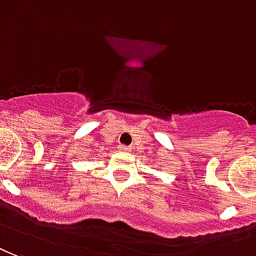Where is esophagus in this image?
<instances>
[{"mask_svg": "<svg viewBox=\"0 0 256 256\" xmlns=\"http://www.w3.org/2000/svg\"><path fill=\"white\" fill-rule=\"evenodd\" d=\"M118 150H120V151H130V146H124V144H120V146H118Z\"/></svg>", "mask_w": 256, "mask_h": 256, "instance_id": "34e87169", "label": "esophagus"}]
</instances>
